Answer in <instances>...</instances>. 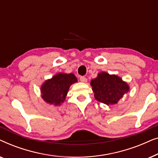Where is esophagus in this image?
<instances>
[{
  "label": "esophagus",
  "instance_id": "34e87169",
  "mask_svg": "<svg viewBox=\"0 0 158 158\" xmlns=\"http://www.w3.org/2000/svg\"><path fill=\"white\" fill-rule=\"evenodd\" d=\"M80 81H81V82H83V83H86V82H87V78L84 76H81V77H80Z\"/></svg>",
  "mask_w": 158,
  "mask_h": 158
}]
</instances>
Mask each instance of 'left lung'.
<instances>
[{"mask_svg": "<svg viewBox=\"0 0 158 158\" xmlns=\"http://www.w3.org/2000/svg\"><path fill=\"white\" fill-rule=\"evenodd\" d=\"M90 85L95 98L107 105L115 104L129 89L120 77L107 73H99L96 78L92 80Z\"/></svg>", "mask_w": 158, "mask_h": 158, "instance_id": "1", "label": "left lung"}]
</instances>
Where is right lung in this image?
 <instances>
[{
  "instance_id": "obj_1",
  "label": "right lung",
  "mask_w": 158,
  "mask_h": 158,
  "mask_svg": "<svg viewBox=\"0 0 158 158\" xmlns=\"http://www.w3.org/2000/svg\"><path fill=\"white\" fill-rule=\"evenodd\" d=\"M77 82L74 75L59 73L48 80L42 86V98L46 102L55 106L60 105L65 99L70 86Z\"/></svg>"
}]
</instances>
